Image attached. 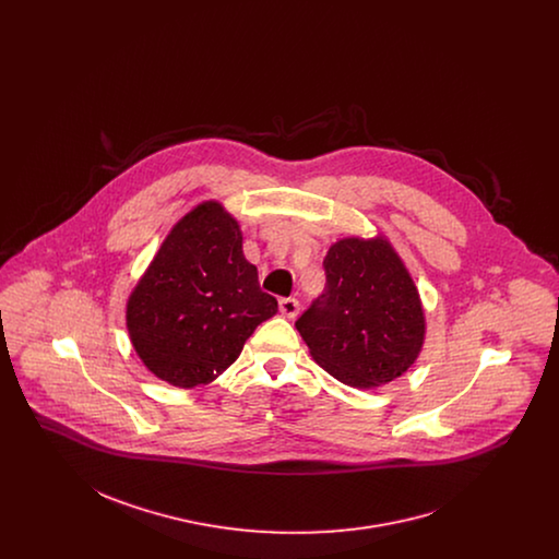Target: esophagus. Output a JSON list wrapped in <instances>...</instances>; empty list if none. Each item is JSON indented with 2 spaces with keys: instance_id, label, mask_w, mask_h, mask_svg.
<instances>
[{
  "instance_id": "1",
  "label": "esophagus",
  "mask_w": 559,
  "mask_h": 559,
  "mask_svg": "<svg viewBox=\"0 0 559 559\" xmlns=\"http://www.w3.org/2000/svg\"><path fill=\"white\" fill-rule=\"evenodd\" d=\"M278 308H281V314L287 319H295L299 314V301L295 297H283L278 301Z\"/></svg>"
}]
</instances>
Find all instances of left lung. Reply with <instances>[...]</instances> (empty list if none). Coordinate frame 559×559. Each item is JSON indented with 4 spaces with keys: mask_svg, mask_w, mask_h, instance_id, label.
I'll use <instances>...</instances> for the list:
<instances>
[{
    "mask_svg": "<svg viewBox=\"0 0 559 559\" xmlns=\"http://www.w3.org/2000/svg\"><path fill=\"white\" fill-rule=\"evenodd\" d=\"M322 266L324 293L295 322L317 365L358 390L408 371L424 347L426 312L392 242L337 240Z\"/></svg>",
    "mask_w": 559,
    "mask_h": 559,
    "instance_id": "obj_1",
    "label": "left lung"
}]
</instances>
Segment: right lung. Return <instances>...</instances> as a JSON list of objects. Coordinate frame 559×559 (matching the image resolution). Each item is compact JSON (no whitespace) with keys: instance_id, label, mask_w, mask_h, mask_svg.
I'll return each mask as SVG.
<instances>
[{"instance_id":"add662e5","label":"right lung","mask_w":559,"mask_h":559,"mask_svg":"<svg viewBox=\"0 0 559 559\" xmlns=\"http://www.w3.org/2000/svg\"><path fill=\"white\" fill-rule=\"evenodd\" d=\"M278 304L260 289L242 253L239 222L217 201L197 205L169 230L133 287L128 333L144 367L176 388L212 383Z\"/></svg>"}]
</instances>
